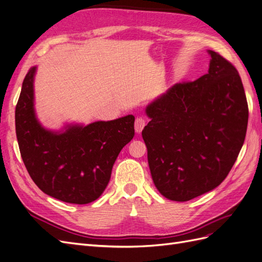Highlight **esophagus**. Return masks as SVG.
<instances>
[{"label": "esophagus", "instance_id": "1", "mask_svg": "<svg viewBox=\"0 0 262 262\" xmlns=\"http://www.w3.org/2000/svg\"><path fill=\"white\" fill-rule=\"evenodd\" d=\"M146 124V120L143 117H138L136 119V123H134V129H136L137 133H141L142 130L144 129V126Z\"/></svg>", "mask_w": 262, "mask_h": 262}]
</instances>
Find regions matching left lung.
Listing matches in <instances>:
<instances>
[{
	"instance_id": "8db88e82",
	"label": "left lung",
	"mask_w": 262,
	"mask_h": 262,
	"mask_svg": "<svg viewBox=\"0 0 262 262\" xmlns=\"http://www.w3.org/2000/svg\"><path fill=\"white\" fill-rule=\"evenodd\" d=\"M207 74L177 83L145 108L142 131L154 185L165 198L189 201L221 185L244 144L248 105L235 67L208 50Z\"/></svg>"
}]
</instances>
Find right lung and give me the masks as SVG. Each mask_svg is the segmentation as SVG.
<instances>
[{"label": "right lung", "instance_id": "1", "mask_svg": "<svg viewBox=\"0 0 262 262\" xmlns=\"http://www.w3.org/2000/svg\"><path fill=\"white\" fill-rule=\"evenodd\" d=\"M36 70L30 68L24 78L15 110L23 162L46 194L68 203L93 202L106 189L120 150L133 139L134 116L46 129L35 112Z\"/></svg>", "mask_w": 262, "mask_h": 262}]
</instances>
